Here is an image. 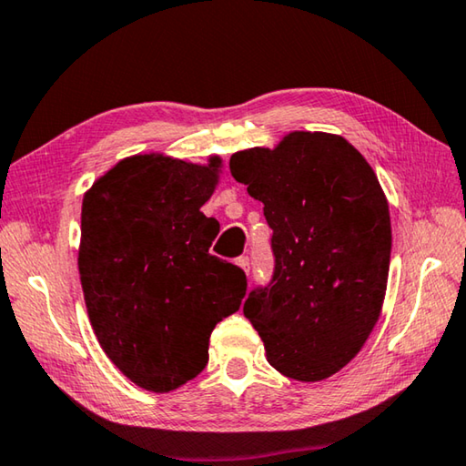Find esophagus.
Instances as JSON below:
<instances>
[{"instance_id": "34e87169", "label": "esophagus", "mask_w": 466, "mask_h": 466, "mask_svg": "<svg viewBox=\"0 0 466 466\" xmlns=\"http://www.w3.org/2000/svg\"><path fill=\"white\" fill-rule=\"evenodd\" d=\"M236 265H238L244 273H248V269H250L248 257H238V258H236Z\"/></svg>"}]
</instances>
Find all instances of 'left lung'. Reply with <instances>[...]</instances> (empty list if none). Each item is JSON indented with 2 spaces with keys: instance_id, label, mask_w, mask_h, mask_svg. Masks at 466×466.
Segmentation results:
<instances>
[{
  "instance_id": "8db88e82",
  "label": "left lung",
  "mask_w": 466,
  "mask_h": 466,
  "mask_svg": "<svg viewBox=\"0 0 466 466\" xmlns=\"http://www.w3.org/2000/svg\"><path fill=\"white\" fill-rule=\"evenodd\" d=\"M230 172L263 201L275 271L244 302L267 361L319 382L358 356L382 310L390 265L389 201L350 141L291 131L273 149L230 157Z\"/></svg>"
}]
</instances>
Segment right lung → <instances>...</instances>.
Instances as JSON below:
<instances>
[{"label": "right lung", "instance_id": "right-lung-1", "mask_svg": "<svg viewBox=\"0 0 466 466\" xmlns=\"http://www.w3.org/2000/svg\"><path fill=\"white\" fill-rule=\"evenodd\" d=\"M222 160L137 154L84 195L77 267L90 325L131 382L170 392L208 364L209 335L240 309L247 275L209 255L219 232L201 205Z\"/></svg>", "mask_w": 466, "mask_h": 466}]
</instances>
